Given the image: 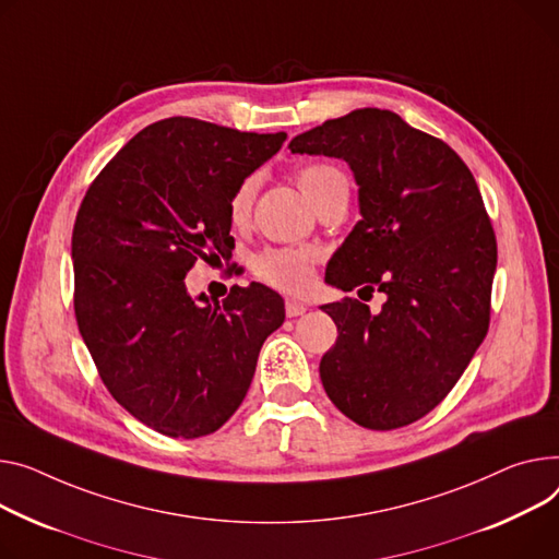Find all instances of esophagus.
<instances>
[{
    "instance_id": "1",
    "label": "esophagus",
    "mask_w": 559,
    "mask_h": 559,
    "mask_svg": "<svg viewBox=\"0 0 559 559\" xmlns=\"http://www.w3.org/2000/svg\"><path fill=\"white\" fill-rule=\"evenodd\" d=\"M306 312H308V306H304V304H299V301H287V304H285V314H287L289 319L301 317V314H306Z\"/></svg>"
}]
</instances>
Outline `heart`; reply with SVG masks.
Returning a JSON list of instances; mask_svg holds the SVG:
<instances>
[{"label": "heart", "instance_id": "obj_1", "mask_svg": "<svg viewBox=\"0 0 559 559\" xmlns=\"http://www.w3.org/2000/svg\"><path fill=\"white\" fill-rule=\"evenodd\" d=\"M296 183H299L301 193L314 209H321L325 202L340 195H348L350 191V181L346 173L334 164L304 166L301 170H296ZM253 193H255V179L249 177L231 195L229 215L236 225L247 219L253 202ZM314 263H317V253L312 249H289V247L265 249L263 253H258L253 258V274L272 287H278L289 294H299L310 287Z\"/></svg>", "mask_w": 559, "mask_h": 559}]
</instances>
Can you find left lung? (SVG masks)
Wrapping results in <instances>:
<instances>
[{
  "mask_svg": "<svg viewBox=\"0 0 559 559\" xmlns=\"http://www.w3.org/2000/svg\"><path fill=\"white\" fill-rule=\"evenodd\" d=\"M294 155L344 159L361 219L325 267V283L382 292L378 314L357 299L321 306L340 337L319 364L332 404L389 431L448 395L490 323L497 240L474 175L452 147L361 107L289 141Z\"/></svg>",
  "mask_w": 559,
  "mask_h": 559,
  "instance_id": "1",
  "label": "left lung"
}]
</instances>
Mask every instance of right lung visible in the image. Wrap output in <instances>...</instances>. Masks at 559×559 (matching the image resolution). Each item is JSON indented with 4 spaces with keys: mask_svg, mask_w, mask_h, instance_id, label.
Wrapping results in <instances>:
<instances>
[{
    "mask_svg": "<svg viewBox=\"0 0 559 559\" xmlns=\"http://www.w3.org/2000/svg\"><path fill=\"white\" fill-rule=\"evenodd\" d=\"M285 139L157 121L100 170L79 209L71 260L83 342L107 391L164 436L200 438L225 425L285 321L283 299L263 283L209 301L183 281L206 251L231 255V195Z\"/></svg>",
    "mask_w": 559,
    "mask_h": 559,
    "instance_id": "obj_1",
    "label": "right lung"
}]
</instances>
